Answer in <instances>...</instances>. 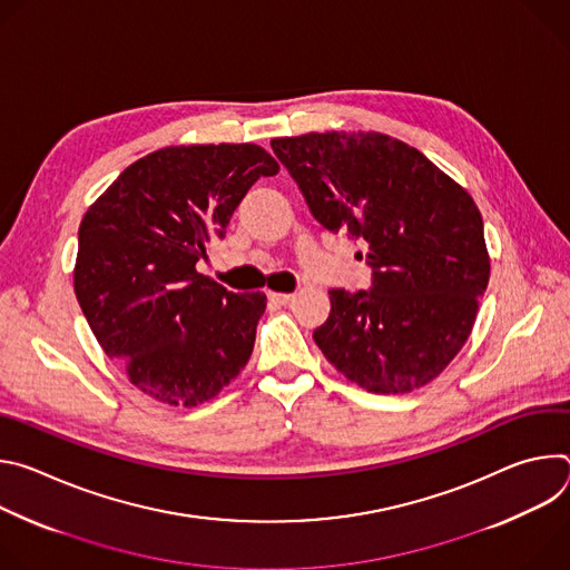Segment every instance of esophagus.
<instances>
[{
  "instance_id": "34e87169",
  "label": "esophagus",
  "mask_w": 570,
  "mask_h": 570,
  "mask_svg": "<svg viewBox=\"0 0 570 570\" xmlns=\"http://www.w3.org/2000/svg\"><path fill=\"white\" fill-rule=\"evenodd\" d=\"M268 299L275 302V304L286 306V304H291V302L295 299V295H293V293H275V291H268Z\"/></svg>"
}]
</instances>
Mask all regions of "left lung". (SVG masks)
I'll list each match as a JSON object with an SVG mask.
<instances>
[{"mask_svg":"<svg viewBox=\"0 0 570 570\" xmlns=\"http://www.w3.org/2000/svg\"><path fill=\"white\" fill-rule=\"evenodd\" d=\"M271 146L315 220L363 238L372 266L370 291H330L332 315L315 345L367 392L424 387L464 347L490 282L473 198L424 153L383 132H306Z\"/></svg>","mask_w":570,"mask_h":570,"instance_id":"obj_1","label":"left lung"}]
</instances>
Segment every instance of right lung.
Segmentation results:
<instances>
[{"mask_svg":"<svg viewBox=\"0 0 570 570\" xmlns=\"http://www.w3.org/2000/svg\"><path fill=\"white\" fill-rule=\"evenodd\" d=\"M277 171L257 144L167 146L132 161L80 220L76 299L144 394L194 409L246 367L266 295H236L196 264L248 189Z\"/></svg>","mask_w":570,"mask_h":570,"instance_id":"add662e5","label":"right lung"}]
</instances>
